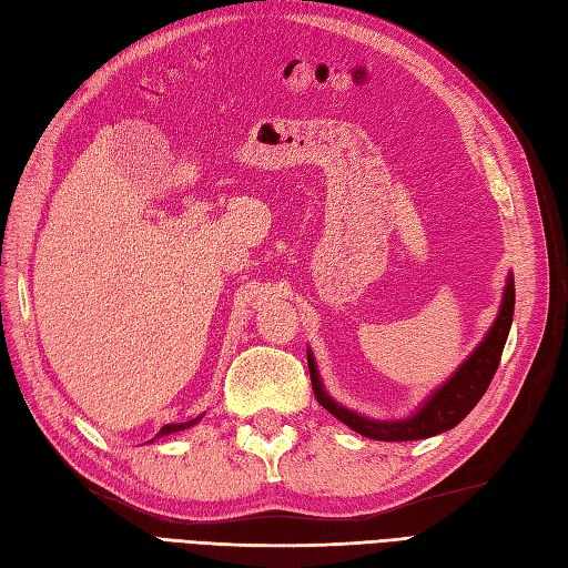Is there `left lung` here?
<instances>
[{"label":"left lung","mask_w":568,"mask_h":568,"mask_svg":"<svg viewBox=\"0 0 568 568\" xmlns=\"http://www.w3.org/2000/svg\"><path fill=\"white\" fill-rule=\"evenodd\" d=\"M514 304H516V285H514V273H508L501 304H499V314L494 318L489 331L485 333V338L479 341L475 351L463 359V365L450 374L439 388H434L427 396V400H423V405H419V408L408 417L372 419L351 408H345V405H341L338 400H333L328 396V390L324 388L322 376H318L314 353L307 351L314 396L318 405L326 408L333 417H338L343 425L376 442L429 439V436L454 429L460 419L475 408L477 400L485 396L491 376L499 367L508 331H511V322H514Z\"/></svg>","instance_id":"8db88e82"}]
</instances>
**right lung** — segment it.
Returning a JSON list of instances; mask_svg holds the SVG:
<instances>
[{
    "label": "right lung",
    "instance_id": "obj_1",
    "mask_svg": "<svg viewBox=\"0 0 568 568\" xmlns=\"http://www.w3.org/2000/svg\"><path fill=\"white\" fill-rule=\"evenodd\" d=\"M201 417H203V415H199V417H194V419H186V423H180V425H165L163 429H160V432L155 434V439H158V436H168V434H174V432H182V429L194 427Z\"/></svg>",
    "mask_w": 568,
    "mask_h": 568
}]
</instances>
